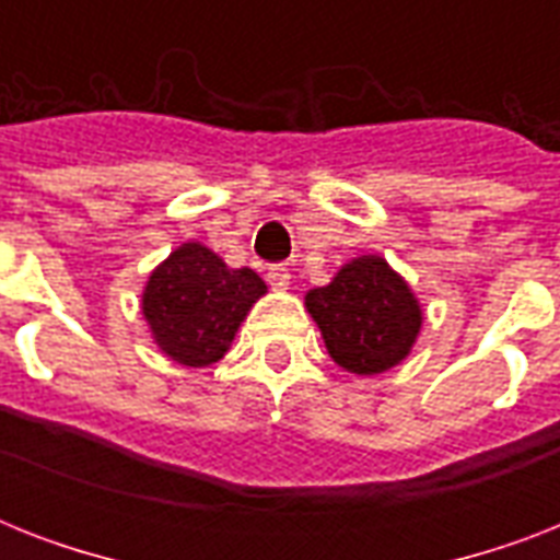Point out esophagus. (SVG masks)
<instances>
[{
	"label": "esophagus",
	"instance_id": "34e87169",
	"mask_svg": "<svg viewBox=\"0 0 560 560\" xmlns=\"http://www.w3.org/2000/svg\"><path fill=\"white\" fill-rule=\"evenodd\" d=\"M267 281H270V288L276 290H284L290 284V270L288 264H272V267H267Z\"/></svg>",
	"mask_w": 560,
	"mask_h": 560
}]
</instances>
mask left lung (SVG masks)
I'll return each instance as SVG.
<instances>
[{
    "label": "left lung",
    "mask_w": 560,
    "mask_h": 560,
    "mask_svg": "<svg viewBox=\"0 0 560 560\" xmlns=\"http://www.w3.org/2000/svg\"><path fill=\"white\" fill-rule=\"evenodd\" d=\"M334 363L377 374L407 358L421 328V307L407 281L377 255L346 264L328 288L305 296Z\"/></svg>",
    "instance_id": "1"
}]
</instances>
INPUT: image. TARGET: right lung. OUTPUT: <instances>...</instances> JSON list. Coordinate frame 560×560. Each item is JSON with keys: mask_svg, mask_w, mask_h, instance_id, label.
I'll return each instance as SVG.
<instances>
[{"mask_svg": "<svg viewBox=\"0 0 560 560\" xmlns=\"http://www.w3.org/2000/svg\"><path fill=\"white\" fill-rule=\"evenodd\" d=\"M258 272L229 270L202 244H183L153 270L142 311L160 349L183 366H209L226 354L237 325L258 296Z\"/></svg>", "mask_w": 560, "mask_h": 560, "instance_id": "obj_1", "label": "right lung"}]
</instances>
